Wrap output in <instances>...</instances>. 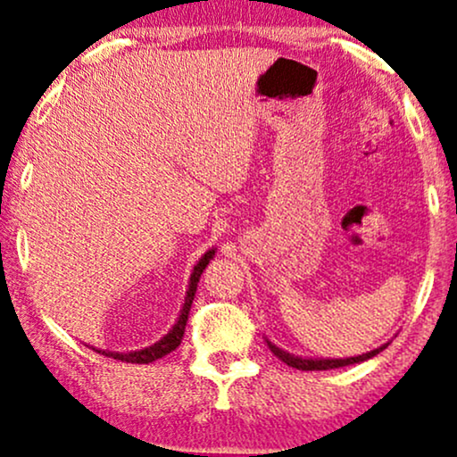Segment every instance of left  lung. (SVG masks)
Segmentation results:
<instances>
[{"label": "left lung", "instance_id": "obj_1", "mask_svg": "<svg viewBox=\"0 0 457 457\" xmlns=\"http://www.w3.org/2000/svg\"><path fill=\"white\" fill-rule=\"evenodd\" d=\"M267 345H270V349L273 351V355L279 357L286 366L290 368H296V370H305V372H313V370H334V368H345V366H353V363H361V361H368L372 360L374 355H378L380 351H385L388 343L376 346V349L368 351V353H361V355H355V357H301V355H295V353H288L284 349H279L278 345H273L270 338L265 337Z\"/></svg>", "mask_w": 457, "mask_h": 457}]
</instances>
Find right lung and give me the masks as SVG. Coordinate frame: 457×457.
Returning a JSON list of instances; mask_svg holds the SVG:
<instances>
[{
	"label": "right lung",
	"mask_w": 457,
	"mask_h": 457,
	"mask_svg": "<svg viewBox=\"0 0 457 457\" xmlns=\"http://www.w3.org/2000/svg\"><path fill=\"white\" fill-rule=\"evenodd\" d=\"M215 253H217V248H209V251H206L203 257L198 259V263L194 265L190 282H187V288H186L184 305H181V309H179L178 320H175V324L171 326V330H169L161 340H156V343L150 345V346H144V349L125 351V353L96 349V346H91V349L97 351V353H102V355H106V357H112V360H120V361H127V363H152V361L161 360V357H165L171 351L178 349V346L181 345V338H184L186 321H187V315H190V307H192L194 295H196L198 279H200V276H203L204 267L211 263L212 257H215Z\"/></svg>",
	"instance_id": "1"
}]
</instances>
